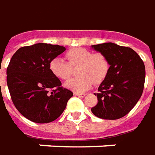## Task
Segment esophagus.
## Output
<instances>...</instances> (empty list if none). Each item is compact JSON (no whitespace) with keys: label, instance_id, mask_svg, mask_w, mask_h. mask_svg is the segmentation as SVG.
I'll return each mask as SVG.
<instances>
[{"label":"esophagus","instance_id":"34e87169","mask_svg":"<svg viewBox=\"0 0 155 155\" xmlns=\"http://www.w3.org/2000/svg\"><path fill=\"white\" fill-rule=\"evenodd\" d=\"M74 96H78V97H84L86 94L85 93H78V92H74Z\"/></svg>","mask_w":155,"mask_h":155}]
</instances>
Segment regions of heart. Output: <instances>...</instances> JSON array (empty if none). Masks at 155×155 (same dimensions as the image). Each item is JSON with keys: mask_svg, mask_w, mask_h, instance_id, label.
<instances>
[{"mask_svg": "<svg viewBox=\"0 0 155 155\" xmlns=\"http://www.w3.org/2000/svg\"><path fill=\"white\" fill-rule=\"evenodd\" d=\"M65 58L68 63L59 58H53L50 62L49 69L54 76L67 81L72 74L71 68L78 66L76 74L79 76L65 83V86L71 91H87L93 83L99 85L108 75L109 62L102 53H93L86 48L74 47L66 51Z\"/></svg>", "mask_w": 155, "mask_h": 155, "instance_id": "heart-1", "label": "heart"}]
</instances>
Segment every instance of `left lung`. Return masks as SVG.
Returning <instances> with one entry per match:
<instances>
[{"label": "left lung", "instance_id": "1", "mask_svg": "<svg viewBox=\"0 0 155 155\" xmlns=\"http://www.w3.org/2000/svg\"><path fill=\"white\" fill-rule=\"evenodd\" d=\"M109 62L108 75L97 89V104L91 108L97 117L117 120L133 108L143 94L145 82L143 61L134 50L107 42L91 46Z\"/></svg>", "mask_w": 155, "mask_h": 155}]
</instances>
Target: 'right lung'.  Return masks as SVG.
Instances as JSON below:
<instances>
[{"label":"right lung","instance_id":"right-lung-1","mask_svg":"<svg viewBox=\"0 0 155 155\" xmlns=\"http://www.w3.org/2000/svg\"><path fill=\"white\" fill-rule=\"evenodd\" d=\"M65 47L37 43L19 48L7 69V83L12 103L22 115L40 124L59 117L73 92L51 74L50 62Z\"/></svg>","mask_w":155,"mask_h":155}]
</instances>
